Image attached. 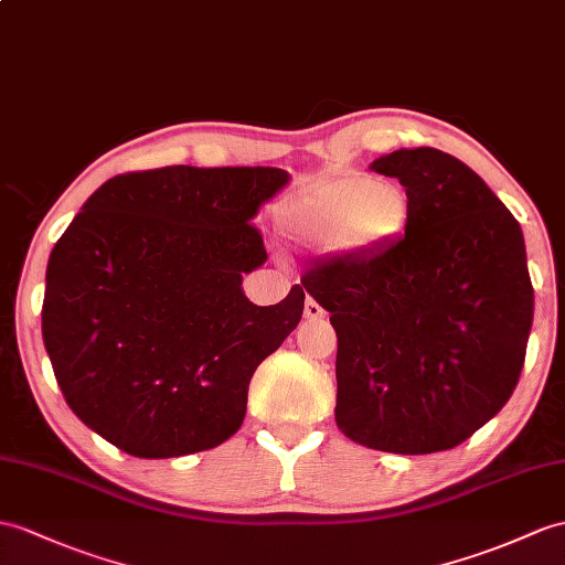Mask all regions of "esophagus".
<instances>
[{
    "label": "esophagus",
    "mask_w": 565,
    "mask_h": 565,
    "mask_svg": "<svg viewBox=\"0 0 565 565\" xmlns=\"http://www.w3.org/2000/svg\"><path fill=\"white\" fill-rule=\"evenodd\" d=\"M326 316V311L321 309V305L316 299H311V297H307V305H305V319L307 321H319V319H323Z\"/></svg>",
    "instance_id": "1"
}]
</instances>
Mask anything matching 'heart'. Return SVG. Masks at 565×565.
Returning a JSON list of instances; mask_svg holds the SVG:
<instances>
[{
    "label": "heart",
    "instance_id": "heart-1",
    "mask_svg": "<svg viewBox=\"0 0 565 565\" xmlns=\"http://www.w3.org/2000/svg\"><path fill=\"white\" fill-rule=\"evenodd\" d=\"M412 203L401 184L374 177H342L316 189L290 211V227L301 237L338 239L356 254L379 252L403 235Z\"/></svg>",
    "mask_w": 565,
    "mask_h": 565
}]
</instances>
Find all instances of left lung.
<instances>
[{
    "mask_svg": "<svg viewBox=\"0 0 565 565\" xmlns=\"http://www.w3.org/2000/svg\"><path fill=\"white\" fill-rule=\"evenodd\" d=\"M371 170L405 186V237L301 275L338 333L335 422L374 450H450L518 386L534 313L525 239L444 150L403 148Z\"/></svg>",
    "mask_w": 565,
    "mask_h": 565,
    "instance_id": "obj_1",
    "label": "left lung"
}]
</instances>
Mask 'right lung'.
Wrapping results in <instances>:
<instances>
[{"label":"right lung","mask_w":565,"mask_h":565,"mask_svg":"<svg viewBox=\"0 0 565 565\" xmlns=\"http://www.w3.org/2000/svg\"><path fill=\"white\" fill-rule=\"evenodd\" d=\"M287 184L278 168L127 172L86 201L47 264L43 340L66 405L136 458L211 450L246 415L256 366L305 311L242 292L266 260L252 217Z\"/></svg>","instance_id":"obj_1"}]
</instances>
